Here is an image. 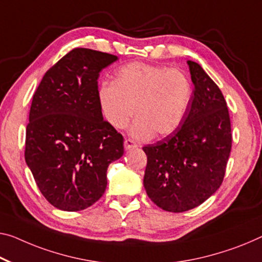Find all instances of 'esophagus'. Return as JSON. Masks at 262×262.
Listing matches in <instances>:
<instances>
[{"mask_svg":"<svg viewBox=\"0 0 262 262\" xmlns=\"http://www.w3.org/2000/svg\"><path fill=\"white\" fill-rule=\"evenodd\" d=\"M137 145L132 139H125V142H124V147H125V150H130V148H134Z\"/></svg>","mask_w":262,"mask_h":262,"instance_id":"34e87169","label":"esophagus"}]
</instances>
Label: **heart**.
I'll list each match as a JSON object with an SVG mask.
<instances>
[{
  "label": "heart",
  "instance_id": "obj_1",
  "mask_svg": "<svg viewBox=\"0 0 262 262\" xmlns=\"http://www.w3.org/2000/svg\"><path fill=\"white\" fill-rule=\"evenodd\" d=\"M193 95L183 71L145 63H130L116 71L114 83L98 89L100 111L115 128H124L136 114L132 135L138 139L165 137L186 117Z\"/></svg>",
  "mask_w": 262,
  "mask_h": 262
}]
</instances>
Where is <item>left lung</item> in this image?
<instances>
[{"instance_id":"1","label":"left lung","mask_w":262,"mask_h":262,"mask_svg":"<svg viewBox=\"0 0 262 262\" xmlns=\"http://www.w3.org/2000/svg\"><path fill=\"white\" fill-rule=\"evenodd\" d=\"M187 64L194 90L186 117L173 134L143 147L148 198L174 213L192 210L215 193L232 147L226 100L198 63Z\"/></svg>"}]
</instances>
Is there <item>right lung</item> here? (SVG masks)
Instances as JSON below:
<instances>
[{
    "instance_id": "add662e5",
    "label": "right lung",
    "mask_w": 262,
    "mask_h": 262,
    "mask_svg": "<svg viewBox=\"0 0 262 262\" xmlns=\"http://www.w3.org/2000/svg\"><path fill=\"white\" fill-rule=\"evenodd\" d=\"M117 56L76 48L46 72L26 131V163L49 203L85 210L106 188L108 165L124 154V138L103 119L99 72Z\"/></svg>"
}]
</instances>
